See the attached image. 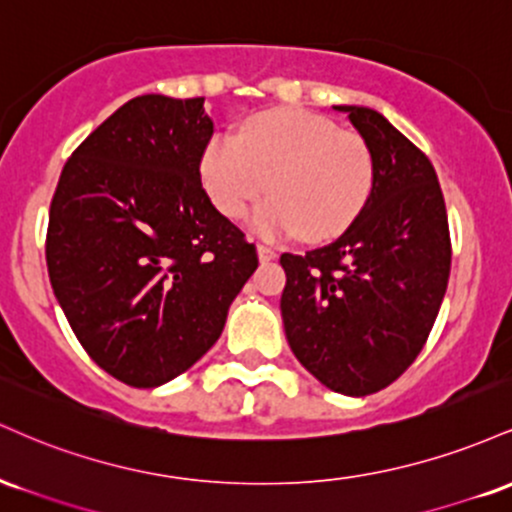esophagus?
Instances as JSON below:
<instances>
[{
    "label": "esophagus",
    "mask_w": 512,
    "mask_h": 512,
    "mask_svg": "<svg viewBox=\"0 0 512 512\" xmlns=\"http://www.w3.org/2000/svg\"><path fill=\"white\" fill-rule=\"evenodd\" d=\"M257 257H260V262H272L276 260V250L267 248V245H257Z\"/></svg>",
    "instance_id": "obj_1"
}]
</instances>
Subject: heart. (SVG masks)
<instances>
[{
	"mask_svg": "<svg viewBox=\"0 0 512 512\" xmlns=\"http://www.w3.org/2000/svg\"><path fill=\"white\" fill-rule=\"evenodd\" d=\"M199 178L214 207L240 219L264 190L272 197L250 214L260 238L330 240L366 207L375 182L368 144L327 117L281 108L252 117L240 137L216 132L204 144Z\"/></svg>",
	"mask_w": 512,
	"mask_h": 512,
	"instance_id": "obj_1",
	"label": "heart"
}]
</instances>
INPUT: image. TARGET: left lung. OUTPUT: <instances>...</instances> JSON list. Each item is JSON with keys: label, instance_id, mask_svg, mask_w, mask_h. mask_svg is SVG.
<instances>
[{"label": "left lung", "instance_id": "obj_1", "mask_svg": "<svg viewBox=\"0 0 512 512\" xmlns=\"http://www.w3.org/2000/svg\"><path fill=\"white\" fill-rule=\"evenodd\" d=\"M368 144L366 207L327 248L281 255V320L310 375L346 397L383 390L424 349L450 276L448 211L431 161L378 110L334 105Z\"/></svg>", "mask_w": 512, "mask_h": 512}]
</instances>
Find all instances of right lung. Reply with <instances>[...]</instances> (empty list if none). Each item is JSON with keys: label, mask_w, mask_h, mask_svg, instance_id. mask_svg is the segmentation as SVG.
Listing matches in <instances>:
<instances>
[{"label": "right lung", "mask_w": 512, "mask_h": 512, "mask_svg": "<svg viewBox=\"0 0 512 512\" xmlns=\"http://www.w3.org/2000/svg\"><path fill=\"white\" fill-rule=\"evenodd\" d=\"M204 98L137 96L79 144L50 204L48 274L86 354L132 387L195 366L257 269L202 187Z\"/></svg>", "instance_id": "right-lung-1"}]
</instances>
